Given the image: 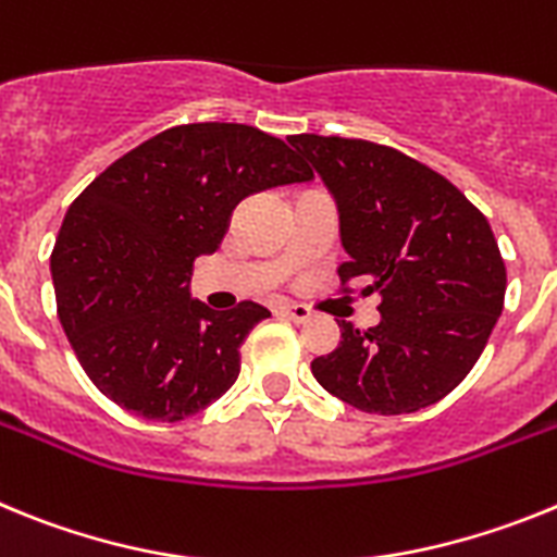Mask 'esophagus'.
Returning a JSON list of instances; mask_svg holds the SVG:
<instances>
[{
	"instance_id": "1",
	"label": "esophagus",
	"mask_w": 557,
	"mask_h": 557,
	"mask_svg": "<svg viewBox=\"0 0 557 557\" xmlns=\"http://www.w3.org/2000/svg\"><path fill=\"white\" fill-rule=\"evenodd\" d=\"M280 317L292 319V322H308L311 319V308L297 306V302H285V306H280Z\"/></svg>"
}]
</instances>
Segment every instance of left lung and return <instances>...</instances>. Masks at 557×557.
<instances>
[{
  "label": "left lung",
  "mask_w": 557,
  "mask_h": 557,
  "mask_svg": "<svg viewBox=\"0 0 557 557\" xmlns=\"http://www.w3.org/2000/svg\"><path fill=\"white\" fill-rule=\"evenodd\" d=\"M338 210L347 263L381 322L311 361L313 379L361 412L406 414L446 398L487 345L505 306L507 272L487 219L446 176L367 139L288 137Z\"/></svg>",
  "instance_id": "left-lung-1"
}]
</instances>
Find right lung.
I'll return each instance as SVG.
<instances>
[{
  "instance_id": "right-lung-1",
  "label": "right lung",
  "mask_w": 557,
  "mask_h": 557,
  "mask_svg": "<svg viewBox=\"0 0 557 557\" xmlns=\"http://www.w3.org/2000/svg\"><path fill=\"white\" fill-rule=\"evenodd\" d=\"M308 178L272 134L193 123L145 139L72 201L50 260L58 319L106 398L173 423L235 384L244 338L272 313L193 299V263L219 249L246 196Z\"/></svg>"
}]
</instances>
